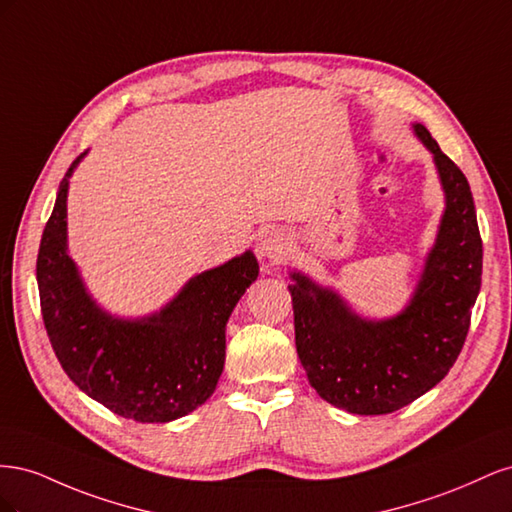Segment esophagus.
Wrapping results in <instances>:
<instances>
[{"label":"esophagus","mask_w":512,"mask_h":512,"mask_svg":"<svg viewBox=\"0 0 512 512\" xmlns=\"http://www.w3.org/2000/svg\"><path fill=\"white\" fill-rule=\"evenodd\" d=\"M290 252V241L284 230L269 228L260 235L256 243V254L260 260L269 262V265H280V262L288 256Z\"/></svg>","instance_id":"esophagus-1"}]
</instances>
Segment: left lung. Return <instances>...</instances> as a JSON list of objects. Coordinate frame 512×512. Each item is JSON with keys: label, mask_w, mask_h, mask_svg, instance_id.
I'll use <instances>...</instances> for the list:
<instances>
[{"label": "left lung", "mask_w": 512, "mask_h": 512, "mask_svg": "<svg viewBox=\"0 0 512 512\" xmlns=\"http://www.w3.org/2000/svg\"><path fill=\"white\" fill-rule=\"evenodd\" d=\"M444 190L436 243L408 305L382 320L363 318L333 288L290 271L294 344L309 384L350 414H389L433 389L457 361L483 275L470 183L459 166L414 123Z\"/></svg>", "instance_id": "8db88e82"}]
</instances>
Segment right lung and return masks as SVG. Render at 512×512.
Listing matches in <instances>:
<instances>
[{"instance_id":"obj_1","label":"right lung","mask_w":512,"mask_h":512,"mask_svg":"<svg viewBox=\"0 0 512 512\" xmlns=\"http://www.w3.org/2000/svg\"><path fill=\"white\" fill-rule=\"evenodd\" d=\"M72 162L44 226L36 280L46 335L68 378L111 412L168 423L213 395L226 359V322L258 277L252 250L194 275L160 312L119 318L87 292L68 254Z\"/></svg>"}]
</instances>
